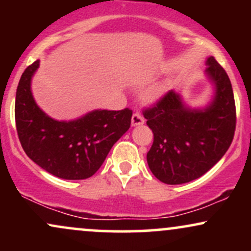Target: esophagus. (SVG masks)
<instances>
[{"mask_svg":"<svg viewBox=\"0 0 251 251\" xmlns=\"http://www.w3.org/2000/svg\"><path fill=\"white\" fill-rule=\"evenodd\" d=\"M144 122V118L142 114L139 113V112H135L133 113V116H132V126H138V125H143Z\"/></svg>","mask_w":251,"mask_h":251,"instance_id":"1","label":"esophagus"}]
</instances>
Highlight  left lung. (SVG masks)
<instances>
[{
	"label": "left lung",
	"instance_id": "obj_1",
	"mask_svg": "<svg viewBox=\"0 0 251 251\" xmlns=\"http://www.w3.org/2000/svg\"><path fill=\"white\" fill-rule=\"evenodd\" d=\"M206 73L216 85L214 101L204 111H192L169 91L143 109L153 132L148 152L149 168L170 185L197 179L226 154L236 129V106L231 82L224 68L210 56Z\"/></svg>",
	"mask_w": 251,
	"mask_h": 251
}]
</instances>
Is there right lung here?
<instances>
[{"label":"right lung","mask_w":251,"mask_h":251,"mask_svg":"<svg viewBox=\"0 0 251 251\" xmlns=\"http://www.w3.org/2000/svg\"><path fill=\"white\" fill-rule=\"evenodd\" d=\"M39 60L22 73L16 89L15 124L25 154L40 168L62 179L92 177L109 150L131 126L132 109L93 111L73 122H57L37 107L30 79Z\"/></svg>","instance_id":"add662e5"}]
</instances>
